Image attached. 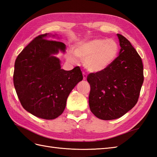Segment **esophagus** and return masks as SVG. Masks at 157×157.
I'll return each mask as SVG.
<instances>
[{"label":"esophagus","mask_w":157,"mask_h":157,"mask_svg":"<svg viewBox=\"0 0 157 157\" xmlns=\"http://www.w3.org/2000/svg\"><path fill=\"white\" fill-rule=\"evenodd\" d=\"M82 73H83V79H84V80H85V79H86V77H87V75L86 74L85 72H83Z\"/></svg>","instance_id":"34e87169"}]
</instances>
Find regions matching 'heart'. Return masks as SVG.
Returning <instances> with one entry per match:
<instances>
[{"mask_svg":"<svg viewBox=\"0 0 157 157\" xmlns=\"http://www.w3.org/2000/svg\"><path fill=\"white\" fill-rule=\"evenodd\" d=\"M119 52L118 44L113 40L94 38L77 44L74 54L78 59L84 61L85 67L92 72L102 71L115 61ZM73 63L76 59L69 56Z\"/></svg>","mask_w":157,"mask_h":157,"instance_id":"1","label":"heart"}]
</instances>
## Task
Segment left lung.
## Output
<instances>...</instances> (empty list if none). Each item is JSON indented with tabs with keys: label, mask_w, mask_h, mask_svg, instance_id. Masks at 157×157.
I'll return each instance as SVG.
<instances>
[{
	"label": "left lung",
	"mask_w": 157,
	"mask_h": 157,
	"mask_svg": "<svg viewBox=\"0 0 157 157\" xmlns=\"http://www.w3.org/2000/svg\"><path fill=\"white\" fill-rule=\"evenodd\" d=\"M119 55L102 71L90 73L89 106L96 117L112 120L121 117L137 103L144 82L140 56L124 36L117 34Z\"/></svg>",
	"instance_id": "obj_1"
}]
</instances>
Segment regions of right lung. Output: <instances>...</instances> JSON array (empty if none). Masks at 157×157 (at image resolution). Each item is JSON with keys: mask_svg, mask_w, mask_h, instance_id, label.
Returning a JSON list of instances; mask_svg holds the SVG:
<instances>
[{"mask_svg": "<svg viewBox=\"0 0 157 157\" xmlns=\"http://www.w3.org/2000/svg\"><path fill=\"white\" fill-rule=\"evenodd\" d=\"M39 35L19 53L15 63L13 84L22 106L39 118L54 119L64 111L70 92L83 79L79 67L70 71L61 69L59 50L63 42Z\"/></svg>", "mask_w": 157, "mask_h": 157, "instance_id": "1", "label": "right lung"}]
</instances>
